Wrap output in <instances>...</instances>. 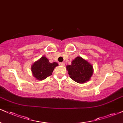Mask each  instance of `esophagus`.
<instances>
[{
  "label": "esophagus",
  "mask_w": 123,
  "mask_h": 123,
  "mask_svg": "<svg viewBox=\"0 0 123 123\" xmlns=\"http://www.w3.org/2000/svg\"><path fill=\"white\" fill-rule=\"evenodd\" d=\"M60 65L61 66H64L65 65V63L64 62H60L59 63Z\"/></svg>",
  "instance_id": "1"
}]
</instances>
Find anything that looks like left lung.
Returning a JSON list of instances; mask_svg holds the SVG:
<instances>
[{"mask_svg": "<svg viewBox=\"0 0 123 123\" xmlns=\"http://www.w3.org/2000/svg\"><path fill=\"white\" fill-rule=\"evenodd\" d=\"M70 77L75 82L84 84L90 80L93 73L91 63L81 57H77L70 65L66 66Z\"/></svg>", "mask_w": 123, "mask_h": 123, "instance_id": "obj_1", "label": "left lung"}]
</instances>
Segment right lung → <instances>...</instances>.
Masks as SVG:
<instances>
[{
    "label": "right lung",
    "instance_id": "right-lung-1",
    "mask_svg": "<svg viewBox=\"0 0 123 123\" xmlns=\"http://www.w3.org/2000/svg\"><path fill=\"white\" fill-rule=\"evenodd\" d=\"M58 65L57 62L50 63L46 57L43 56L31 66L32 76L37 80H43L52 75L54 68Z\"/></svg>",
    "mask_w": 123,
    "mask_h": 123
}]
</instances>
